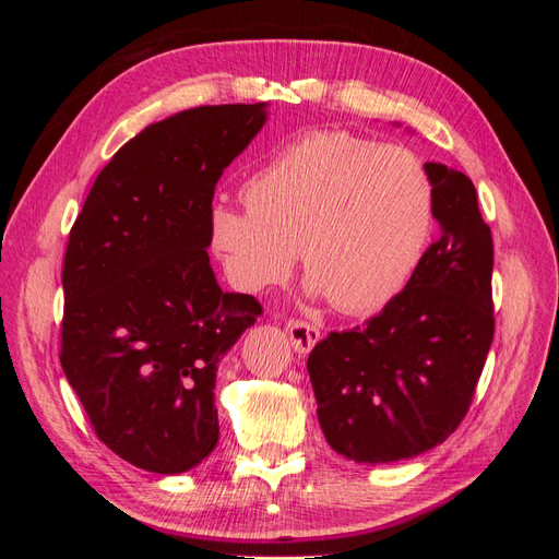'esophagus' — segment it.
I'll return each mask as SVG.
<instances>
[{
    "mask_svg": "<svg viewBox=\"0 0 559 559\" xmlns=\"http://www.w3.org/2000/svg\"><path fill=\"white\" fill-rule=\"evenodd\" d=\"M286 331H289V341L292 347L298 354H308L317 343H319V329L310 321H302V319H289V324H286Z\"/></svg>",
    "mask_w": 559,
    "mask_h": 559,
    "instance_id": "34e87169",
    "label": "esophagus"
}]
</instances>
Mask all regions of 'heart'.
Instances as JSON below:
<instances>
[{
	"label": "heart",
	"instance_id": "b5f03b06",
	"mask_svg": "<svg viewBox=\"0 0 559 559\" xmlns=\"http://www.w3.org/2000/svg\"><path fill=\"white\" fill-rule=\"evenodd\" d=\"M247 210L210 212V247L235 289L259 294L300 249L308 289L337 310L392 300L425 253L433 183L413 151L321 130L275 154L242 183Z\"/></svg>",
	"mask_w": 559,
	"mask_h": 559
}]
</instances>
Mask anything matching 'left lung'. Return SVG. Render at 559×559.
I'll list each match as a JSON object with an SVG mask.
<instances>
[{"instance_id":"obj_1","label":"left lung","mask_w":559,"mask_h":559,"mask_svg":"<svg viewBox=\"0 0 559 559\" xmlns=\"http://www.w3.org/2000/svg\"><path fill=\"white\" fill-rule=\"evenodd\" d=\"M425 167L441 238L380 314L329 333L308 357L319 427L359 464L441 445L468 411L495 335V247L476 186L441 163Z\"/></svg>"}]
</instances>
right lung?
<instances>
[{
	"label": "right lung",
	"mask_w": 559,
	"mask_h": 559,
	"mask_svg": "<svg viewBox=\"0 0 559 559\" xmlns=\"http://www.w3.org/2000/svg\"><path fill=\"white\" fill-rule=\"evenodd\" d=\"M265 107H195L146 126L72 226L60 364L99 441L138 468L175 476L218 441V364L263 310L216 284L207 226L214 186Z\"/></svg>",
	"instance_id": "right-lung-1"
}]
</instances>
